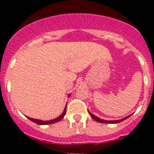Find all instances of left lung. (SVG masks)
<instances>
[{
    "instance_id": "1",
    "label": "left lung",
    "mask_w": 154,
    "mask_h": 154,
    "mask_svg": "<svg viewBox=\"0 0 154 154\" xmlns=\"http://www.w3.org/2000/svg\"><path fill=\"white\" fill-rule=\"evenodd\" d=\"M88 113H89V115L91 116V117L93 119H94V121H96V122H100V123H104V124H117V123H119V122H123V121L126 120L127 119H128L130 116H131V115H130V116H127V117H125L123 118L122 119H120V120H116V121H106V120H103V119H100V118L97 117L96 116H94V115H93L92 113L90 112L89 111H88Z\"/></svg>"
}]
</instances>
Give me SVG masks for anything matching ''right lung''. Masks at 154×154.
I'll use <instances>...</instances> for the list:
<instances>
[{
    "label": "right lung",
    "instance_id": "1",
    "mask_svg": "<svg viewBox=\"0 0 154 154\" xmlns=\"http://www.w3.org/2000/svg\"><path fill=\"white\" fill-rule=\"evenodd\" d=\"M70 95L71 94H68V97H69ZM66 107H67V103H66V107H65L64 109V111H63V112L62 113L61 115H60L59 117H57V119H53V120H51V121H42V120H38V119H32V118H29V117H27V118L28 119H29L30 121H32V122H34V123L37 124V125H51V124H54L56 123V122H59L60 121H61L62 119L64 118L65 115H66Z\"/></svg>",
    "mask_w": 154,
    "mask_h": 154
}]
</instances>
